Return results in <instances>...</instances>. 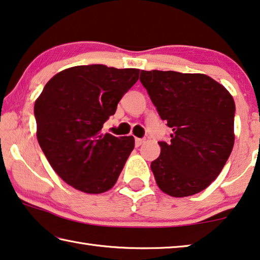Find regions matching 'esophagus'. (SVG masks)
Instances as JSON below:
<instances>
[{"mask_svg":"<svg viewBox=\"0 0 260 260\" xmlns=\"http://www.w3.org/2000/svg\"><path fill=\"white\" fill-rule=\"evenodd\" d=\"M143 142H144V140L143 139H135V146L136 147H140L141 144H143Z\"/></svg>","mask_w":260,"mask_h":260,"instance_id":"34e87169","label":"esophagus"}]
</instances>
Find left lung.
Segmentation results:
<instances>
[{
	"instance_id": "obj_1",
	"label": "left lung",
	"mask_w": 260,
	"mask_h": 260,
	"mask_svg": "<svg viewBox=\"0 0 260 260\" xmlns=\"http://www.w3.org/2000/svg\"><path fill=\"white\" fill-rule=\"evenodd\" d=\"M140 81L173 133L158 142L151 171L161 191L186 197L204 190L221 172L234 146L235 103L228 90L205 74L144 71Z\"/></svg>"
}]
</instances>
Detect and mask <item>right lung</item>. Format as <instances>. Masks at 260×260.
Returning a JSON list of instances; mask_svg holds the SVG:
<instances>
[{
	"label": "right lung",
	"mask_w": 260,
	"mask_h": 260,
	"mask_svg": "<svg viewBox=\"0 0 260 260\" xmlns=\"http://www.w3.org/2000/svg\"><path fill=\"white\" fill-rule=\"evenodd\" d=\"M140 70L80 65L52 77L35 101L37 138L55 172L87 193L111 189L134 149L133 136L103 134Z\"/></svg>",
	"instance_id": "right-lung-1"
}]
</instances>
